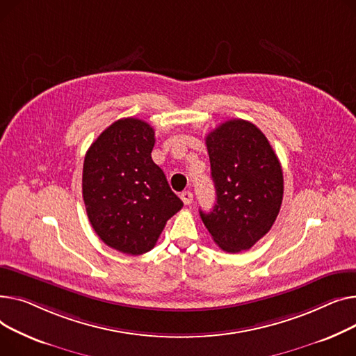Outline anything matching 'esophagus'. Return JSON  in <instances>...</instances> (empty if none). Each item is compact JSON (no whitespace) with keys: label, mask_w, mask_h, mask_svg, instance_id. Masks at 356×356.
I'll return each mask as SVG.
<instances>
[{"label":"esophagus","mask_w":356,"mask_h":356,"mask_svg":"<svg viewBox=\"0 0 356 356\" xmlns=\"http://www.w3.org/2000/svg\"><path fill=\"white\" fill-rule=\"evenodd\" d=\"M181 200L184 201L185 205H190V204L193 202V200H194V195H193L191 191H184V193L181 194Z\"/></svg>","instance_id":"1"}]
</instances>
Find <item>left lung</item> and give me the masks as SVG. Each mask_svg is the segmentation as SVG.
I'll return each mask as SVG.
<instances>
[{"label":"left lung","mask_w":356,"mask_h":356,"mask_svg":"<svg viewBox=\"0 0 356 356\" xmlns=\"http://www.w3.org/2000/svg\"><path fill=\"white\" fill-rule=\"evenodd\" d=\"M217 202L200 211L227 253L252 248L275 224L283 201V172L264 134L243 119L221 123L205 138Z\"/></svg>","instance_id":"left-lung-1"}]
</instances>
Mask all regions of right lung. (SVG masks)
Segmentation results:
<instances>
[{"mask_svg":"<svg viewBox=\"0 0 356 356\" xmlns=\"http://www.w3.org/2000/svg\"><path fill=\"white\" fill-rule=\"evenodd\" d=\"M155 131L136 118L113 122L90 145L83 163V201L89 221L109 247L124 254L152 250L182 208L152 161Z\"/></svg>","mask_w":356,"mask_h":356,"instance_id":"add662e5","label":"right lung"}]
</instances>
